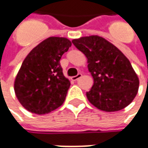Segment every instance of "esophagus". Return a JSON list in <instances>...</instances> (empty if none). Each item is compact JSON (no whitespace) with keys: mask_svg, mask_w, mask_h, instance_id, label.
<instances>
[{"mask_svg":"<svg viewBox=\"0 0 148 148\" xmlns=\"http://www.w3.org/2000/svg\"><path fill=\"white\" fill-rule=\"evenodd\" d=\"M82 75L81 73H78L77 76L71 77V80H72V81H74V82H77V81H78V80L82 77Z\"/></svg>","mask_w":148,"mask_h":148,"instance_id":"obj_1","label":"esophagus"}]
</instances>
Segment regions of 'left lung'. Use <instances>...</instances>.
Listing matches in <instances>:
<instances>
[{"instance_id":"left-lung-1","label":"left lung","mask_w":148,"mask_h":148,"mask_svg":"<svg viewBox=\"0 0 148 148\" xmlns=\"http://www.w3.org/2000/svg\"><path fill=\"white\" fill-rule=\"evenodd\" d=\"M86 55L94 79L88 100L99 110L114 112L124 109L135 98L139 80L129 60L114 44L97 35L73 39Z\"/></svg>"}]
</instances>
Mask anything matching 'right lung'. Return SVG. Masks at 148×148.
I'll list each match as a JSON object with an SVG mask.
<instances>
[{"mask_svg": "<svg viewBox=\"0 0 148 148\" xmlns=\"http://www.w3.org/2000/svg\"><path fill=\"white\" fill-rule=\"evenodd\" d=\"M71 46L66 38L50 37L27 55L14 80V92L28 111L44 114L63 104L71 83L60 65Z\"/></svg>", "mask_w": 148, "mask_h": 148, "instance_id": "obj_1", "label": "right lung"}]
</instances>
